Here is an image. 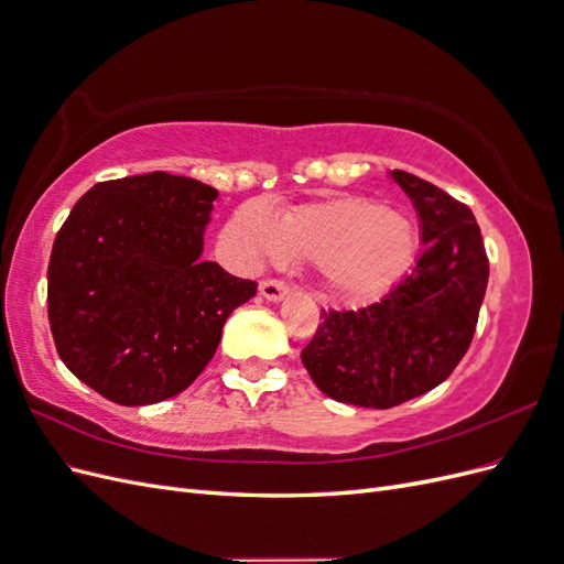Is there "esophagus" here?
<instances>
[{
  "label": "esophagus",
  "mask_w": 564,
  "mask_h": 564,
  "mask_svg": "<svg viewBox=\"0 0 564 564\" xmlns=\"http://www.w3.org/2000/svg\"><path fill=\"white\" fill-rule=\"evenodd\" d=\"M259 292H261V296H263L265 301L280 303V301L289 294V286H286L284 282H280V280H263V282L259 284Z\"/></svg>",
  "instance_id": "esophagus-1"
}]
</instances>
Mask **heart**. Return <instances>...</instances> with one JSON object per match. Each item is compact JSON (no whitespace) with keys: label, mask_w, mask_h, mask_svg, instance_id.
Masks as SVG:
<instances>
[{"label":"heart","mask_w":564,"mask_h":564,"mask_svg":"<svg viewBox=\"0 0 564 564\" xmlns=\"http://www.w3.org/2000/svg\"><path fill=\"white\" fill-rule=\"evenodd\" d=\"M232 235L249 263L286 256L315 261L338 299H365L395 282L416 253L414 220L369 197L340 195L280 214L249 204L235 216Z\"/></svg>","instance_id":"heart-1"}]
</instances>
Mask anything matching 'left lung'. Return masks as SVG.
Here are the masks:
<instances>
[{
	"instance_id": "8db88e82",
	"label": "left lung",
	"mask_w": 564,
	"mask_h": 564,
	"mask_svg": "<svg viewBox=\"0 0 564 564\" xmlns=\"http://www.w3.org/2000/svg\"><path fill=\"white\" fill-rule=\"evenodd\" d=\"M419 216L414 268L367 308L322 311L301 360L336 402L390 409L445 381L466 355L487 292L489 261L466 204L437 185L390 172Z\"/></svg>"
}]
</instances>
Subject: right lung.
I'll return each instance as SVG.
<instances>
[{
  "mask_svg": "<svg viewBox=\"0 0 564 564\" xmlns=\"http://www.w3.org/2000/svg\"><path fill=\"white\" fill-rule=\"evenodd\" d=\"M218 191L152 172L96 183L58 230L48 261V324L75 377L110 402L178 395L214 357L256 282L204 261Z\"/></svg>",
  "mask_w": 564,
  "mask_h": 564,
  "instance_id": "right-lung-1",
  "label": "right lung"
}]
</instances>
